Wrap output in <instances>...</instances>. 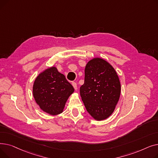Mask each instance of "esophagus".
<instances>
[{
    "mask_svg": "<svg viewBox=\"0 0 158 158\" xmlns=\"http://www.w3.org/2000/svg\"><path fill=\"white\" fill-rule=\"evenodd\" d=\"M72 86H73L74 89H76V90H77V84L76 83V82H73L72 83Z\"/></svg>",
    "mask_w": 158,
    "mask_h": 158,
    "instance_id": "esophagus-1",
    "label": "esophagus"
}]
</instances>
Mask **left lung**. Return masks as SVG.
Returning <instances> with one entry per match:
<instances>
[{
  "instance_id": "obj_1",
  "label": "left lung",
  "mask_w": 158,
  "mask_h": 158,
  "mask_svg": "<svg viewBox=\"0 0 158 158\" xmlns=\"http://www.w3.org/2000/svg\"><path fill=\"white\" fill-rule=\"evenodd\" d=\"M85 73V83L80 88L82 101L93 118L106 120L113 113L120 98L118 74L111 64L101 57L89 60Z\"/></svg>"
}]
</instances>
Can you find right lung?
<instances>
[{"label":"right lung","mask_w":158,"mask_h":158,"mask_svg":"<svg viewBox=\"0 0 158 158\" xmlns=\"http://www.w3.org/2000/svg\"><path fill=\"white\" fill-rule=\"evenodd\" d=\"M73 92L72 85L56 66L39 73L32 86L35 102L41 110L51 115L63 112L66 102Z\"/></svg>","instance_id":"1"}]
</instances>
